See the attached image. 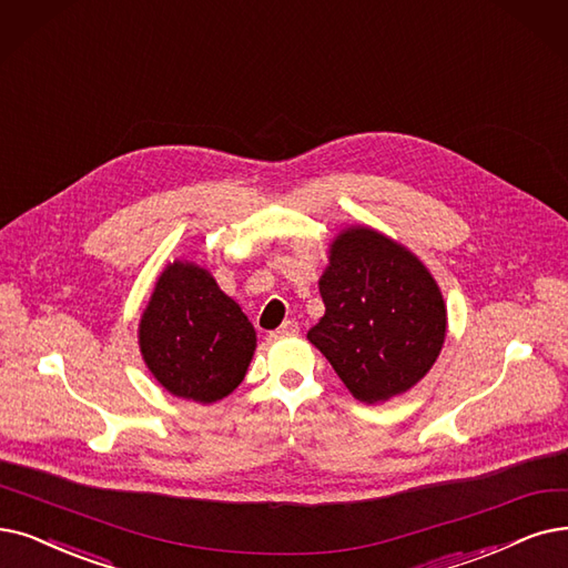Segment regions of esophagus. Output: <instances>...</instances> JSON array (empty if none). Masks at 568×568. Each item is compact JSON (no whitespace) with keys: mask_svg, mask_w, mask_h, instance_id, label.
I'll return each instance as SVG.
<instances>
[{"mask_svg":"<svg viewBox=\"0 0 568 568\" xmlns=\"http://www.w3.org/2000/svg\"><path fill=\"white\" fill-rule=\"evenodd\" d=\"M275 333H277V335H293V333H298V322L288 320V322H284Z\"/></svg>","mask_w":568,"mask_h":568,"instance_id":"obj_1","label":"esophagus"}]
</instances>
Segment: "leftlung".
Instances as JSON below:
<instances>
[{"label":"left lung","instance_id":"obj_1","mask_svg":"<svg viewBox=\"0 0 568 568\" xmlns=\"http://www.w3.org/2000/svg\"><path fill=\"white\" fill-rule=\"evenodd\" d=\"M326 314L307 339L354 398L398 396L434 366L447 328L440 288L417 256L373 229H349L331 244L320 280Z\"/></svg>","mask_w":568,"mask_h":568}]
</instances>
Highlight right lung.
I'll use <instances>...</instances> for the list:
<instances>
[{"label":"right lung","instance_id":"obj_1","mask_svg":"<svg viewBox=\"0 0 568 568\" xmlns=\"http://www.w3.org/2000/svg\"><path fill=\"white\" fill-rule=\"evenodd\" d=\"M140 347L149 371L170 394L214 403L244 379L256 331L207 270L176 261L153 288L140 324Z\"/></svg>","mask_w":568,"mask_h":568}]
</instances>
